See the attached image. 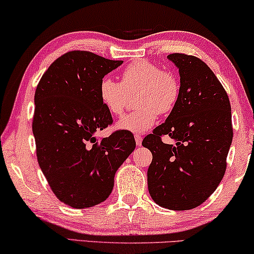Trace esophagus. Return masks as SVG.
I'll use <instances>...</instances> for the list:
<instances>
[{
    "label": "esophagus",
    "instance_id": "obj_1",
    "mask_svg": "<svg viewBox=\"0 0 254 254\" xmlns=\"http://www.w3.org/2000/svg\"><path fill=\"white\" fill-rule=\"evenodd\" d=\"M134 137H135V142H136V145L141 147V145H142V136H141V135L136 134Z\"/></svg>",
    "mask_w": 254,
    "mask_h": 254
}]
</instances>
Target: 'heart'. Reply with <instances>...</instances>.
Returning <instances> with one entry per match:
<instances>
[{
  "label": "heart",
  "mask_w": 254,
  "mask_h": 254,
  "mask_svg": "<svg viewBox=\"0 0 254 254\" xmlns=\"http://www.w3.org/2000/svg\"><path fill=\"white\" fill-rule=\"evenodd\" d=\"M135 96V110L125 116L117 128L134 134L148 131L156 124L157 113L171 112L179 99L180 84L172 72L157 64L140 60L127 65L121 72V82L104 77L99 84L103 105L114 117L124 113L130 96Z\"/></svg>",
  "instance_id": "b5f03b06"
}]
</instances>
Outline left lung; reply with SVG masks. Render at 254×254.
Here are the masks:
<instances>
[{"label":"left lung","instance_id":"left-lung-1","mask_svg":"<svg viewBox=\"0 0 254 254\" xmlns=\"http://www.w3.org/2000/svg\"><path fill=\"white\" fill-rule=\"evenodd\" d=\"M179 69V99L165 123L144 137L152 154L148 190L158 206L193 209L215 192L227 169L232 136L231 106L221 82L199 58L168 55ZM168 134L175 145L161 137Z\"/></svg>","mask_w":254,"mask_h":254}]
</instances>
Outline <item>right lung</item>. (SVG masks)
Returning a JSON list of instances; mask_svg holds the SVG:
<instances>
[{
  "mask_svg": "<svg viewBox=\"0 0 254 254\" xmlns=\"http://www.w3.org/2000/svg\"><path fill=\"white\" fill-rule=\"evenodd\" d=\"M123 62L86 51L68 52L48 67L34 93L38 163L58 199L72 208L105 201L117 170L136 145L127 130L96 136L113 123L100 100L99 84Z\"/></svg>",
  "mask_w": 254,
  "mask_h": 254,
  "instance_id": "right-lung-1",
  "label": "right lung"
}]
</instances>
